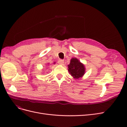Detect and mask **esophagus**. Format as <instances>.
<instances>
[{"mask_svg":"<svg viewBox=\"0 0 127 127\" xmlns=\"http://www.w3.org/2000/svg\"><path fill=\"white\" fill-rule=\"evenodd\" d=\"M58 63L60 64V65H63L64 64V60H59V61H58Z\"/></svg>","mask_w":127,"mask_h":127,"instance_id":"34e87169","label":"esophagus"}]
</instances>
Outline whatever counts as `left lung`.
<instances>
[{
	"instance_id": "1",
	"label": "left lung",
	"mask_w": 127,
	"mask_h": 127,
	"mask_svg": "<svg viewBox=\"0 0 127 127\" xmlns=\"http://www.w3.org/2000/svg\"><path fill=\"white\" fill-rule=\"evenodd\" d=\"M85 70L84 65L77 58H73L70 60L68 65V71L75 79L81 78L85 74Z\"/></svg>"
}]
</instances>
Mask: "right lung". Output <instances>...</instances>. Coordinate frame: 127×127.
Returning <instances> with one entry per match:
<instances>
[{
  "label": "right lung",
  "instance_id": "right-lung-1",
  "mask_svg": "<svg viewBox=\"0 0 127 127\" xmlns=\"http://www.w3.org/2000/svg\"><path fill=\"white\" fill-rule=\"evenodd\" d=\"M53 64H55V62H54V63H53ZM48 64L49 65V63H48Z\"/></svg>",
  "mask_w": 127,
  "mask_h": 127
}]
</instances>
